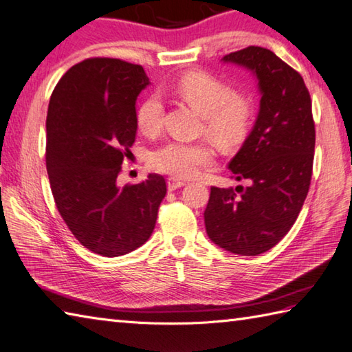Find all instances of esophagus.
<instances>
[{
  "label": "esophagus",
  "mask_w": 352,
  "mask_h": 352,
  "mask_svg": "<svg viewBox=\"0 0 352 352\" xmlns=\"http://www.w3.org/2000/svg\"><path fill=\"white\" fill-rule=\"evenodd\" d=\"M184 184H186V183H184L183 180H178V178H174V177L168 178V190H170V192L183 188Z\"/></svg>",
  "instance_id": "esophagus-1"
}]
</instances>
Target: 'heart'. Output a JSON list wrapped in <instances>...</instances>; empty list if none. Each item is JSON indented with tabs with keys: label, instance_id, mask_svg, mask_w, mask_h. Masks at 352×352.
<instances>
[{
	"label": "heart",
	"instance_id": "b5f03b06",
	"mask_svg": "<svg viewBox=\"0 0 352 352\" xmlns=\"http://www.w3.org/2000/svg\"><path fill=\"white\" fill-rule=\"evenodd\" d=\"M180 98L204 116V131L219 145L231 146L241 142L251 122L252 107L245 96L216 77L203 71H189L172 86ZM163 102L151 95L138 110L139 130L155 134L162 126ZM213 162V149L206 142L169 140L151 154V164L160 172L178 178H189Z\"/></svg>",
	"mask_w": 352,
	"mask_h": 352
}]
</instances>
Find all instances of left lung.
<instances>
[{"mask_svg": "<svg viewBox=\"0 0 352 352\" xmlns=\"http://www.w3.org/2000/svg\"><path fill=\"white\" fill-rule=\"evenodd\" d=\"M222 62L252 72L260 109L228 164L236 180L250 186H213L204 212L206 231L219 248L258 256L287 234L307 197L315 153L310 94L300 74L271 50L248 47Z\"/></svg>", "mask_w": 352, "mask_h": 352, "instance_id": "8db88e82", "label": "left lung"}]
</instances>
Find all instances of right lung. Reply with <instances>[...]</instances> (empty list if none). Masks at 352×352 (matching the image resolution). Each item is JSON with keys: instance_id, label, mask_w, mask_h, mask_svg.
<instances>
[{"instance_id": "obj_1", "label": "right lung", "mask_w": 352, "mask_h": 352, "mask_svg": "<svg viewBox=\"0 0 352 352\" xmlns=\"http://www.w3.org/2000/svg\"><path fill=\"white\" fill-rule=\"evenodd\" d=\"M149 85L140 65L96 57L66 71L47 116V170L58 213L95 254L119 257L144 245L155 227L166 182L118 186L138 131L136 100Z\"/></svg>"}]
</instances>
